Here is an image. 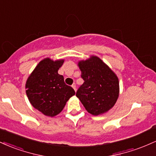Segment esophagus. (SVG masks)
<instances>
[{
    "mask_svg": "<svg viewBox=\"0 0 156 156\" xmlns=\"http://www.w3.org/2000/svg\"><path fill=\"white\" fill-rule=\"evenodd\" d=\"M72 87H73V89H74L75 91H76V83H73V85H72Z\"/></svg>",
    "mask_w": 156,
    "mask_h": 156,
    "instance_id": "34e87169",
    "label": "esophagus"
}]
</instances>
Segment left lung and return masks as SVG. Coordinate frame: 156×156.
Instances as JSON below:
<instances>
[{
    "label": "left lung",
    "mask_w": 156,
    "mask_h": 156,
    "mask_svg": "<svg viewBox=\"0 0 156 156\" xmlns=\"http://www.w3.org/2000/svg\"><path fill=\"white\" fill-rule=\"evenodd\" d=\"M78 65L84 82L77 91V98L92 115L107 112L114 106L119 97L117 76L95 55L80 61Z\"/></svg>",
    "instance_id": "left-lung-1"
}]
</instances>
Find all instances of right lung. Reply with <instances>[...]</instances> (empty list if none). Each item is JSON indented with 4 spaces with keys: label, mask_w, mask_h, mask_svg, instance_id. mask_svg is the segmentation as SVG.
Instances as JSON below:
<instances>
[{
    "label": "right lung",
    "mask_w": 156,
    "mask_h": 156,
    "mask_svg": "<svg viewBox=\"0 0 156 156\" xmlns=\"http://www.w3.org/2000/svg\"><path fill=\"white\" fill-rule=\"evenodd\" d=\"M64 59L41 61L28 78L26 94L31 104L48 117H54L63 110L66 103L76 94L72 87L64 83L58 73Z\"/></svg>",
    "instance_id": "add662e5"
}]
</instances>
